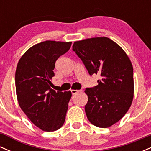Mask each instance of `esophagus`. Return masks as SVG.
<instances>
[{"label": "esophagus", "instance_id": "1", "mask_svg": "<svg viewBox=\"0 0 151 151\" xmlns=\"http://www.w3.org/2000/svg\"><path fill=\"white\" fill-rule=\"evenodd\" d=\"M79 90H77V89H72L71 90V92H72V93L73 95H74V94H77V93H79Z\"/></svg>", "mask_w": 151, "mask_h": 151}]
</instances>
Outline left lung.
Listing matches in <instances>:
<instances>
[{
    "label": "left lung",
    "instance_id": "left-lung-1",
    "mask_svg": "<svg viewBox=\"0 0 151 151\" xmlns=\"http://www.w3.org/2000/svg\"><path fill=\"white\" fill-rule=\"evenodd\" d=\"M72 47L90 75L101 77L97 86L84 91L87 119L97 127H110L124 117L132 104V63L125 51L106 37L76 41Z\"/></svg>",
    "mask_w": 151,
    "mask_h": 151
}]
</instances>
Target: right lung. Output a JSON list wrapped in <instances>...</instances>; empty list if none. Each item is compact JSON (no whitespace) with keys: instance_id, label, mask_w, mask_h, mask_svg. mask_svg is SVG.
<instances>
[{"instance_id":"1","label":"right lung","mask_w":151,"mask_h":151,"mask_svg":"<svg viewBox=\"0 0 151 151\" xmlns=\"http://www.w3.org/2000/svg\"><path fill=\"white\" fill-rule=\"evenodd\" d=\"M72 42L47 40L29 48L15 71L17 99L22 111L40 129L55 131L65 121L72 93L51 88L55 62L70 50Z\"/></svg>"}]
</instances>
